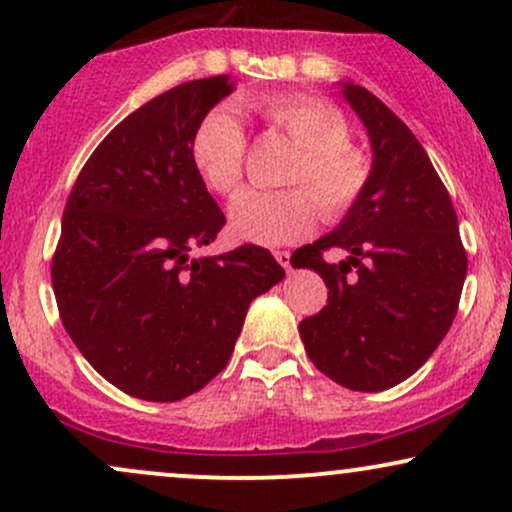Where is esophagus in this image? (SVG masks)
Instances as JSON below:
<instances>
[{"instance_id":"34e87169","label":"esophagus","mask_w":512,"mask_h":512,"mask_svg":"<svg viewBox=\"0 0 512 512\" xmlns=\"http://www.w3.org/2000/svg\"><path fill=\"white\" fill-rule=\"evenodd\" d=\"M274 257H276V262L281 264V267H284V269H291V252H286V250H276V252H274Z\"/></svg>"}]
</instances>
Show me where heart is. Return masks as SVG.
<instances>
[{
	"label": "heart",
	"mask_w": 512,
	"mask_h": 512,
	"mask_svg": "<svg viewBox=\"0 0 512 512\" xmlns=\"http://www.w3.org/2000/svg\"><path fill=\"white\" fill-rule=\"evenodd\" d=\"M250 108L298 146L284 182L301 187L240 195L228 211L233 236L284 245L313 231L320 209L334 219L354 207L368 182V161L349 144V125L337 108L301 93L267 96ZM245 149L248 142L238 117L228 108H216L192 134V166L211 192L231 197L243 185Z\"/></svg>",
	"instance_id": "obj_1"
}]
</instances>
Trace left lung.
Here are the masks:
<instances>
[{
	"instance_id": "left-lung-1",
	"label": "left lung",
	"mask_w": 512,
	"mask_h": 512,
	"mask_svg": "<svg viewBox=\"0 0 512 512\" xmlns=\"http://www.w3.org/2000/svg\"><path fill=\"white\" fill-rule=\"evenodd\" d=\"M366 127L368 182L339 226L298 250L293 267L313 269L327 305L298 325L310 361L334 383L380 392L414 375L455 320L464 276L457 214L431 158L368 88L339 84ZM342 247L339 265L321 252ZM351 266L357 276L349 277Z\"/></svg>"
}]
</instances>
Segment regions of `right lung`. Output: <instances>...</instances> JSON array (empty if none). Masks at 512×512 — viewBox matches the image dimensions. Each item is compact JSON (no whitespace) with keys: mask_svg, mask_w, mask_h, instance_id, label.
Here are the masks:
<instances>
[{"mask_svg":"<svg viewBox=\"0 0 512 512\" xmlns=\"http://www.w3.org/2000/svg\"><path fill=\"white\" fill-rule=\"evenodd\" d=\"M233 88L221 74L151 98L96 146L64 207L52 257L64 330L108 383L146 402H178L219 375L250 303L286 276L260 245L192 257L226 216L190 142Z\"/></svg>","mask_w":512,"mask_h":512,"instance_id":"1","label":"right lung"}]
</instances>
